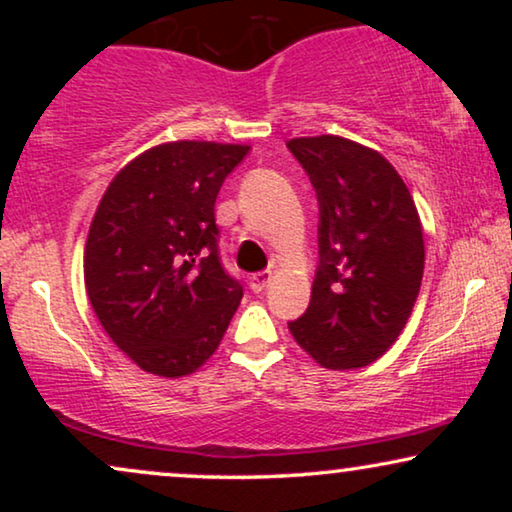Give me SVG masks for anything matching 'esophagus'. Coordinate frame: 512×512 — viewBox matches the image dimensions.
I'll list each match as a JSON object with an SVG mask.
<instances>
[{"label": "esophagus", "instance_id": "obj_1", "mask_svg": "<svg viewBox=\"0 0 512 512\" xmlns=\"http://www.w3.org/2000/svg\"><path fill=\"white\" fill-rule=\"evenodd\" d=\"M270 279H272V270H263V272H256V275H251V282H249L251 291H254V293L265 291V289H268Z\"/></svg>", "mask_w": 512, "mask_h": 512}]
</instances>
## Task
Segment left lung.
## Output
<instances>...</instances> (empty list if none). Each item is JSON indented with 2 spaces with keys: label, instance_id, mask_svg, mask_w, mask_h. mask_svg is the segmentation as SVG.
Segmentation results:
<instances>
[{
  "label": "left lung",
  "instance_id": "1",
  "mask_svg": "<svg viewBox=\"0 0 512 512\" xmlns=\"http://www.w3.org/2000/svg\"><path fill=\"white\" fill-rule=\"evenodd\" d=\"M319 202V265L289 331L319 366L380 359L408 324L422 286L424 237L408 186L380 153L321 135L286 142Z\"/></svg>",
  "mask_w": 512,
  "mask_h": 512
}]
</instances>
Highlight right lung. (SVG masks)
Wrapping results in <instances>:
<instances>
[{
  "label": "right lung",
  "mask_w": 512,
  "mask_h": 512,
  "mask_svg": "<svg viewBox=\"0 0 512 512\" xmlns=\"http://www.w3.org/2000/svg\"><path fill=\"white\" fill-rule=\"evenodd\" d=\"M249 153L170 142L123 167L90 223L83 279L116 347L146 373L181 377L216 352L242 300L223 270L214 202Z\"/></svg>",
  "instance_id": "obj_1"
}]
</instances>
